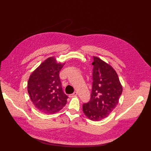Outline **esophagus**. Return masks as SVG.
<instances>
[{"label": "esophagus", "instance_id": "esophagus-1", "mask_svg": "<svg viewBox=\"0 0 151 151\" xmlns=\"http://www.w3.org/2000/svg\"><path fill=\"white\" fill-rule=\"evenodd\" d=\"M78 95V93L76 92V91H75L73 94H70L69 95V97H75V96H76Z\"/></svg>", "mask_w": 151, "mask_h": 151}]
</instances>
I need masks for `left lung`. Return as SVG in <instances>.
Returning a JSON list of instances; mask_svg holds the SVG:
<instances>
[{"instance_id": "1", "label": "left lung", "mask_w": 151, "mask_h": 151, "mask_svg": "<svg viewBox=\"0 0 151 151\" xmlns=\"http://www.w3.org/2000/svg\"><path fill=\"white\" fill-rule=\"evenodd\" d=\"M93 86L89 102L82 106L90 119L100 121L109 116L119 102L122 87L114 68L99 57H93Z\"/></svg>"}]
</instances>
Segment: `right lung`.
Returning <instances> with one entry per match:
<instances>
[{"label": "right lung", "mask_w": 151, "mask_h": 151, "mask_svg": "<svg viewBox=\"0 0 151 151\" xmlns=\"http://www.w3.org/2000/svg\"><path fill=\"white\" fill-rule=\"evenodd\" d=\"M64 63H57L54 57L42 63L30 75L27 91L36 108L45 114H54L62 109L68 98L64 93L59 73Z\"/></svg>", "instance_id": "right-lung-1"}]
</instances>
